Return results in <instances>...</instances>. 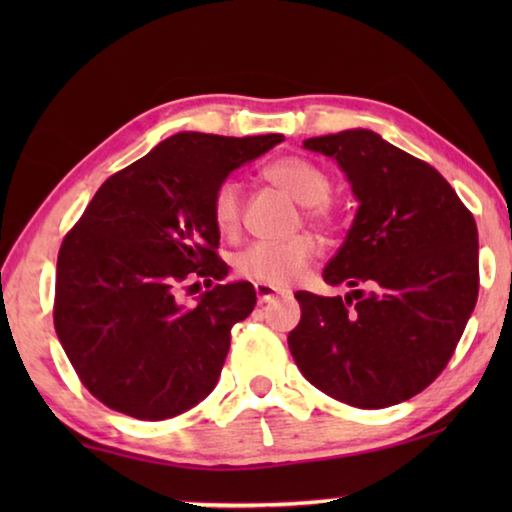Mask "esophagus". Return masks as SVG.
Returning a JSON list of instances; mask_svg holds the SVG:
<instances>
[{
	"label": "esophagus",
	"instance_id": "obj_1",
	"mask_svg": "<svg viewBox=\"0 0 512 512\" xmlns=\"http://www.w3.org/2000/svg\"><path fill=\"white\" fill-rule=\"evenodd\" d=\"M254 289H256V298H258V303H272V300H277V298H286V296H289V291L277 289V286H270V284H256Z\"/></svg>",
	"mask_w": 512,
	"mask_h": 512
}]
</instances>
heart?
I'll return each mask as SVG.
<instances>
[{
	"label": "heart",
	"mask_w": 512,
	"mask_h": 512,
	"mask_svg": "<svg viewBox=\"0 0 512 512\" xmlns=\"http://www.w3.org/2000/svg\"><path fill=\"white\" fill-rule=\"evenodd\" d=\"M265 179L284 188L314 221L328 219V198L333 184L328 174L310 160L284 156L272 160L263 170ZM212 216L221 233H235L242 219L240 186L235 179H223L212 195ZM317 256V242L310 235H293L286 240H256L235 256V270L258 284L286 286L303 275Z\"/></svg>",
	"instance_id": "heart-1"
}]
</instances>
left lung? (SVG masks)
I'll return each mask as SVG.
<instances>
[{"instance_id":"8db88e82","label":"left lung","mask_w":512,"mask_h":512,"mask_svg":"<svg viewBox=\"0 0 512 512\" xmlns=\"http://www.w3.org/2000/svg\"><path fill=\"white\" fill-rule=\"evenodd\" d=\"M303 146L338 160L359 209L324 270L326 284L352 293H296L293 361L307 382L354 408L408 401L443 373L478 300V226L438 170L373 130Z\"/></svg>"}]
</instances>
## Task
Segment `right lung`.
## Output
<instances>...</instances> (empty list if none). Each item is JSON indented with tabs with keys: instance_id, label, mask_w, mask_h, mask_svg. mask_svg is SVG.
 Segmentation results:
<instances>
[{
	"instance_id": "right-lung-1",
	"label": "right lung",
	"mask_w": 512,
	"mask_h": 512,
	"mask_svg": "<svg viewBox=\"0 0 512 512\" xmlns=\"http://www.w3.org/2000/svg\"><path fill=\"white\" fill-rule=\"evenodd\" d=\"M282 135L179 132L111 174L62 240L53 321L90 394L135 419L191 410L219 382L230 328L256 305L249 282L176 303L188 276L228 275L212 216L216 186ZM195 286V284H193Z\"/></svg>"
}]
</instances>
